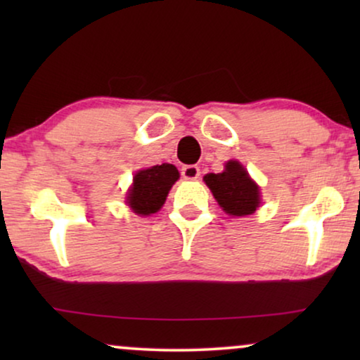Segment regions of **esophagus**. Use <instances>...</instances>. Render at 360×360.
I'll list each match as a JSON object with an SVG mask.
<instances>
[{"label":"esophagus","mask_w":360,"mask_h":360,"mask_svg":"<svg viewBox=\"0 0 360 360\" xmlns=\"http://www.w3.org/2000/svg\"><path fill=\"white\" fill-rule=\"evenodd\" d=\"M181 176H184L185 180H196L200 176V167L196 165L181 167Z\"/></svg>","instance_id":"esophagus-1"}]
</instances>
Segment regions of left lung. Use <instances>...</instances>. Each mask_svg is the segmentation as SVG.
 <instances>
[{"mask_svg": "<svg viewBox=\"0 0 360 360\" xmlns=\"http://www.w3.org/2000/svg\"><path fill=\"white\" fill-rule=\"evenodd\" d=\"M203 180L229 216H248L259 208V185L250 179L240 162L229 160L221 174H208Z\"/></svg>", "mask_w": 360, "mask_h": 360, "instance_id": "left-lung-1", "label": "left lung"}]
</instances>
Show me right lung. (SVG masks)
<instances>
[{
  "mask_svg": "<svg viewBox=\"0 0 360 360\" xmlns=\"http://www.w3.org/2000/svg\"><path fill=\"white\" fill-rule=\"evenodd\" d=\"M179 179V170L172 164L142 169L132 179V186L127 191L126 203L139 216L157 213L165 203L172 185Z\"/></svg>",
  "mask_w": 360,
  "mask_h": 360,
  "instance_id": "obj_1",
  "label": "right lung"
}]
</instances>
